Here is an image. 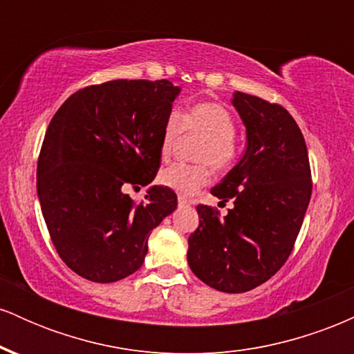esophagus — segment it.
<instances>
[{
    "instance_id": "34e87169",
    "label": "esophagus",
    "mask_w": 354,
    "mask_h": 354,
    "mask_svg": "<svg viewBox=\"0 0 354 354\" xmlns=\"http://www.w3.org/2000/svg\"><path fill=\"white\" fill-rule=\"evenodd\" d=\"M178 205L188 206V205H193V201H191L189 198H186V196H183V194H180V196H178Z\"/></svg>"
}]
</instances>
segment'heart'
Here are the masks:
<instances>
[{
  "instance_id": "heart-1",
  "label": "heart",
  "mask_w": 354,
  "mask_h": 354,
  "mask_svg": "<svg viewBox=\"0 0 354 354\" xmlns=\"http://www.w3.org/2000/svg\"><path fill=\"white\" fill-rule=\"evenodd\" d=\"M181 133L203 136V141L194 151V160L200 163H174L161 169L158 181L165 188L189 196L209 183L211 169L208 164L216 173H226L236 163V123L228 108L214 101L196 103L185 113H171L166 118L161 135L160 151L163 161L169 160Z\"/></svg>"
}]
</instances>
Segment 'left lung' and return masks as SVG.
I'll return each mask as SVG.
<instances>
[{
    "mask_svg": "<svg viewBox=\"0 0 354 354\" xmlns=\"http://www.w3.org/2000/svg\"><path fill=\"white\" fill-rule=\"evenodd\" d=\"M246 126L241 161L211 194L233 208L198 205L200 226L188 239L191 271L214 290L245 293L278 273L293 251L311 198L310 158L299 126L281 104L236 91Z\"/></svg>",
    "mask_w": 354,
    "mask_h": 354,
    "instance_id": "8db88e82",
    "label": "left lung"
}]
</instances>
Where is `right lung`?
Instances as JSON below:
<instances>
[{"mask_svg": "<svg viewBox=\"0 0 354 354\" xmlns=\"http://www.w3.org/2000/svg\"><path fill=\"white\" fill-rule=\"evenodd\" d=\"M178 93L168 80H113L76 91L53 116L36 188L53 245L81 278L113 283L140 270L151 230L176 209L165 186L140 203L123 188L156 176Z\"/></svg>", "mask_w": 354, "mask_h": 354, "instance_id": "obj_1", "label": "right lung"}]
</instances>
